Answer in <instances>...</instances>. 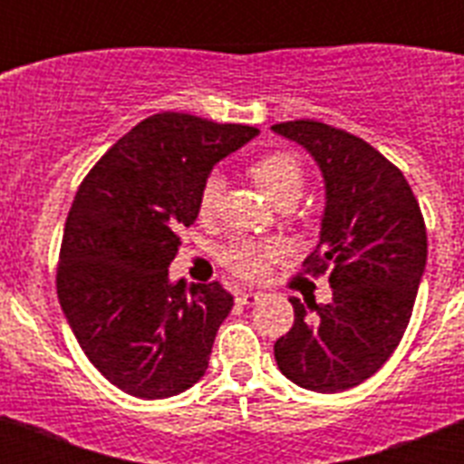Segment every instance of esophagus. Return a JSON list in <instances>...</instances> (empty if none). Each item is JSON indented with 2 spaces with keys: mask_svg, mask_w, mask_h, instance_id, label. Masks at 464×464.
I'll return each instance as SVG.
<instances>
[{
  "mask_svg": "<svg viewBox=\"0 0 464 464\" xmlns=\"http://www.w3.org/2000/svg\"><path fill=\"white\" fill-rule=\"evenodd\" d=\"M257 299H260V293H253V290H248V293H237V302L244 306L257 304Z\"/></svg>",
  "mask_w": 464,
  "mask_h": 464,
  "instance_id": "1",
  "label": "esophagus"
}]
</instances>
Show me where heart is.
<instances>
[{"label": "heart", "instance_id": "b5f03b06", "mask_svg": "<svg viewBox=\"0 0 464 464\" xmlns=\"http://www.w3.org/2000/svg\"><path fill=\"white\" fill-rule=\"evenodd\" d=\"M253 181L272 197L274 202H295L302 195L304 188V167L288 150H269L262 153L248 165ZM223 174L220 171H208L204 176L199 192H197V216L208 220L216 216L223 197ZM278 246L267 241L237 239L229 241L223 251L218 253V260L227 272L235 274L241 281H257L265 276L267 267L278 257Z\"/></svg>", "mask_w": 464, "mask_h": 464}]
</instances>
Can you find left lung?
I'll list each match as a JSON object with an SVG mask.
<instances>
[{
	"mask_svg": "<svg viewBox=\"0 0 464 464\" xmlns=\"http://www.w3.org/2000/svg\"><path fill=\"white\" fill-rule=\"evenodd\" d=\"M325 176L321 241L304 272L330 274V304L290 299L295 323L274 343L278 370L315 392L370 379L400 346L428 260V232L404 174L374 146L321 121L276 122Z\"/></svg>",
	"mask_w": 464,
	"mask_h": 464,
	"instance_id": "1",
	"label": "left lung"
}]
</instances>
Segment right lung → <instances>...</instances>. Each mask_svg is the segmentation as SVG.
I'll return each mask as SVG.
<instances>
[{
    "label": "right lung",
    "mask_w": 464,
    "mask_h": 464,
    "mask_svg": "<svg viewBox=\"0 0 464 464\" xmlns=\"http://www.w3.org/2000/svg\"><path fill=\"white\" fill-rule=\"evenodd\" d=\"M256 127L155 113L88 171L64 223L57 297L73 337L106 381L141 400L188 391L208 367L235 299L218 281L171 285L167 267L197 192Z\"/></svg>",
    "instance_id": "obj_1"
}]
</instances>
